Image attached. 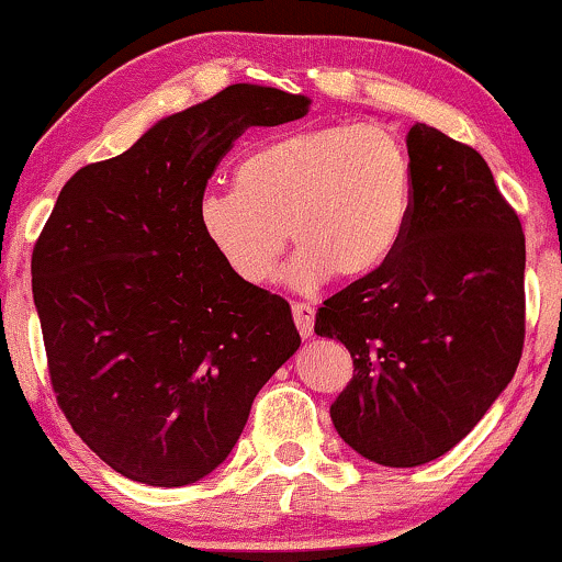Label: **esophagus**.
Returning <instances> with one entry per match:
<instances>
[{"label":"esophagus","mask_w":562,"mask_h":562,"mask_svg":"<svg viewBox=\"0 0 562 562\" xmlns=\"http://www.w3.org/2000/svg\"><path fill=\"white\" fill-rule=\"evenodd\" d=\"M314 306H308V303H295L293 306V319H295V327H299L301 337H308L314 335Z\"/></svg>","instance_id":"34e87169"}]
</instances>
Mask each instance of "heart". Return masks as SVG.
Listing matches in <instances>:
<instances>
[{
    "label": "heart",
    "mask_w": 562,
    "mask_h": 562,
    "mask_svg": "<svg viewBox=\"0 0 562 562\" xmlns=\"http://www.w3.org/2000/svg\"><path fill=\"white\" fill-rule=\"evenodd\" d=\"M414 206L405 140L382 123L299 127L240 159L235 186L206 188L195 216L212 251L246 285L272 282L293 235V288L363 277L401 246Z\"/></svg>",
    "instance_id": "b5f03b06"
}]
</instances>
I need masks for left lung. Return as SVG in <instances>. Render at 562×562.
Wrapping results in <instances>:
<instances>
[{
  "label": "left lung",
  "instance_id": "8db88e82",
  "mask_svg": "<svg viewBox=\"0 0 562 562\" xmlns=\"http://www.w3.org/2000/svg\"><path fill=\"white\" fill-rule=\"evenodd\" d=\"M408 154L401 246L324 301L314 327L353 356L329 408L337 435L392 469L456 448L508 387L526 335V238L482 154L424 123Z\"/></svg>",
  "mask_w": 562,
  "mask_h": 562
}]
</instances>
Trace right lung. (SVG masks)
Wrapping results in <instances>:
<instances>
[{
    "mask_svg": "<svg viewBox=\"0 0 562 562\" xmlns=\"http://www.w3.org/2000/svg\"><path fill=\"white\" fill-rule=\"evenodd\" d=\"M308 99L235 83L159 120L120 157L80 167L31 256L57 405L133 482H199L238 442L256 392L301 348L290 303L212 251L195 204L248 127Z\"/></svg>",
    "mask_w": 562,
    "mask_h": 562,
    "instance_id": "right-lung-1",
    "label": "right lung"
}]
</instances>
